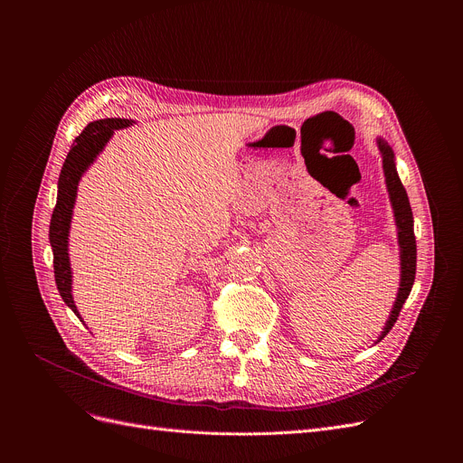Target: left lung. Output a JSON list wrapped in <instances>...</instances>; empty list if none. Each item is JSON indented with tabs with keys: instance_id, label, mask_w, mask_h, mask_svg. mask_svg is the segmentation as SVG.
Segmentation results:
<instances>
[{
	"instance_id": "8db88e82",
	"label": "left lung",
	"mask_w": 463,
	"mask_h": 463,
	"mask_svg": "<svg viewBox=\"0 0 463 463\" xmlns=\"http://www.w3.org/2000/svg\"><path fill=\"white\" fill-rule=\"evenodd\" d=\"M379 150L383 154V168H384V176H386V187L388 193H391V201L396 215V225H398V241H400V253H402V283H400V293L396 298V304L392 307L391 317H388V323L381 334L379 339H383L388 332L392 330L396 325L400 311L411 293L412 283H415V274H417V240H415V231H412V212L411 204L407 199V191L396 173V165H394V152L391 146H388L384 140H377Z\"/></svg>"
}]
</instances>
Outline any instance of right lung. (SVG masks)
I'll list each match as a JSON object with an SVG mask.
<instances>
[{
    "instance_id": "add662e5",
    "label": "right lung",
    "mask_w": 463,
    "mask_h": 463,
    "mask_svg": "<svg viewBox=\"0 0 463 463\" xmlns=\"http://www.w3.org/2000/svg\"><path fill=\"white\" fill-rule=\"evenodd\" d=\"M131 126V119L124 118H107V119H97L91 121L84 128V131L75 138V144L67 154V159L61 166V175L58 180V201L56 208L52 212L51 219V246L54 253V278L60 290V297L63 302L75 311L77 317L80 315L77 311L75 302H72L71 295V264H69V253H67V236L71 227V215L72 206H75L77 197V187L84 175V170L93 163L112 133L116 129H124Z\"/></svg>"
}]
</instances>
